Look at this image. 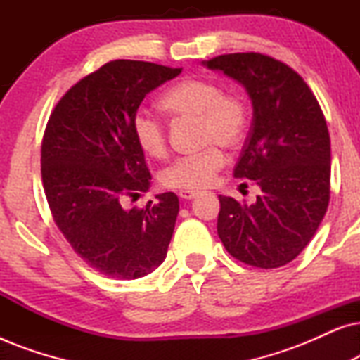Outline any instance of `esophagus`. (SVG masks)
I'll return each instance as SVG.
<instances>
[{
    "mask_svg": "<svg viewBox=\"0 0 360 360\" xmlns=\"http://www.w3.org/2000/svg\"><path fill=\"white\" fill-rule=\"evenodd\" d=\"M196 195L198 193H196V191H191V190H180V193H179L181 200H193Z\"/></svg>",
    "mask_w": 360,
    "mask_h": 360,
    "instance_id": "esophagus-1",
    "label": "esophagus"
}]
</instances>
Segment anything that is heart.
Returning <instances> with one entry per match:
<instances>
[{"label": "heart", "mask_w": 360, "mask_h": 360, "mask_svg": "<svg viewBox=\"0 0 360 360\" xmlns=\"http://www.w3.org/2000/svg\"><path fill=\"white\" fill-rule=\"evenodd\" d=\"M162 111L179 120H200L203 144L218 142L236 147L248 131L249 111L243 98L224 93L223 86L205 78H185L162 95ZM132 134L139 149L149 157H162L167 150V137L162 124L147 112H137L132 120ZM224 155L216 146L196 155L180 157L162 174L165 186L176 190H203L214 184L223 169Z\"/></svg>", "instance_id": "1"}]
</instances>
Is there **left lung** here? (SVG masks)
<instances>
[{
	"instance_id": "obj_1",
	"label": "left lung",
	"mask_w": 360,
	"mask_h": 360,
	"mask_svg": "<svg viewBox=\"0 0 360 360\" xmlns=\"http://www.w3.org/2000/svg\"><path fill=\"white\" fill-rule=\"evenodd\" d=\"M244 86L252 126L236 179L254 180L252 205L219 195L218 236L240 262L277 269L292 262L326 214L331 141L321 108L303 78L262 53H226L203 62Z\"/></svg>"
}]
</instances>
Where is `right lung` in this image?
<instances>
[{
    "label": "right lung",
    "mask_w": 360,
    "mask_h": 360,
    "mask_svg": "<svg viewBox=\"0 0 360 360\" xmlns=\"http://www.w3.org/2000/svg\"><path fill=\"white\" fill-rule=\"evenodd\" d=\"M181 68L112 60L82 78L57 103L42 141V184L53 221L85 262L134 280L165 260L179 214L175 193L124 210L126 196L150 188L132 120L147 93Z\"/></svg>",
    "instance_id": "right-lung-1"
}]
</instances>
